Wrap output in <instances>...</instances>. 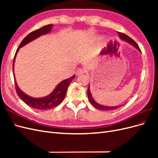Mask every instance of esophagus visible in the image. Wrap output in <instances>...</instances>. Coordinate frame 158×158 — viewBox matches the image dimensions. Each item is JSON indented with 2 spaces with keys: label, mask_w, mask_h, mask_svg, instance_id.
Listing matches in <instances>:
<instances>
[{
  "label": "esophagus",
  "mask_w": 158,
  "mask_h": 158,
  "mask_svg": "<svg viewBox=\"0 0 158 158\" xmlns=\"http://www.w3.org/2000/svg\"><path fill=\"white\" fill-rule=\"evenodd\" d=\"M85 70L83 69H78L77 70L76 72V76H80L81 74H82L85 73Z\"/></svg>",
  "instance_id": "1"
}]
</instances>
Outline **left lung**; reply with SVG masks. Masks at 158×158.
Wrapping results in <instances>:
<instances>
[{
    "mask_svg": "<svg viewBox=\"0 0 158 158\" xmlns=\"http://www.w3.org/2000/svg\"><path fill=\"white\" fill-rule=\"evenodd\" d=\"M118 34V36L119 37L121 38V40L125 41L127 42H128V44H130L131 45H133L135 47H136V49H137L138 51H140V49L139 46L138 45V44H136V43L134 41L132 38H131L129 36H128L127 35L125 34V33H121V32H117ZM88 99H89V102L91 103V104L92 105V106L95 107L96 109H99V110H102V111H111V110H113V109H117L118 107H121V106H114V107H108V106H102V105H100L98 103L95 102L94 101V99H93L92 96V94H91V92H90V89H89V85L88 86Z\"/></svg>",
    "mask_w": 158,
    "mask_h": 158,
    "instance_id": "8db88e82",
    "label": "left lung"
}]
</instances>
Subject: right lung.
I'll list each match as a JSON object with an SVG mask.
<instances>
[{
	"label": "right lung",
	"mask_w": 158,
	"mask_h": 158,
	"mask_svg": "<svg viewBox=\"0 0 158 158\" xmlns=\"http://www.w3.org/2000/svg\"><path fill=\"white\" fill-rule=\"evenodd\" d=\"M52 26H53L52 24L47 25L40 28V29H37L29 33V34H28L20 43V44L19 45L18 48L17 49L16 54L14 57V61H13V65H12L13 74L14 77V82H15V87H16V93L18 96L20 97V98L26 104H27L28 106H30L35 109L47 110V109H52L56 107L57 106H59V105L63 101V99L65 97V95L66 94V92H67V89L69 84L72 82V80L75 78V75H74L68 79H66L63 81H62L61 82H60L58 85H56V87L51 94H50L49 95H47L46 97L41 98H31L29 96V95H26L25 93H23L18 86L16 80H15V76H14V60H15L16 56L19 49L21 48L22 47L24 46L25 45L28 44V43H30L31 41L35 40L36 38L39 37L40 36L47 34V33L50 32L51 30H52Z\"/></svg>",
	"instance_id": "add662e5"
}]
</instances>
